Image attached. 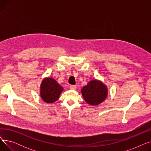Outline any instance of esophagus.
I'll list each match as a JSON object with an SVG mask.
<instances>
[{
    "label": "esophagus",
    "mask_w": 151,
    "mask_h": 151,
    "mask_svg": "<svg viewBox=\"0 0 151 151\" xmlns=\"http://www.w3.org/2000/svg\"><path fill=\"white\" fill-rule=\"evenodd\" d=\"M70 89H71V90H76V86H74V85H70Z\"/></svg>",
    "instance_id": "esophagus-1"
}]
</instances>
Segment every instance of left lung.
I'll list each match as a JSON object with an SVG mask.
<instances>
[{
	"label": "left lung",
	"instance_id": "8db88e82",
	"mask_svg": "<svg viewBox=\"0 0 151 151\" xmlns=\"http://www.w3.org/2000/svg\"><path fill=\"white\" fill-rule=\"evenodd\" d=\"M86 102L91 105H98L104 101L108 95L107 87L99 80H92L81 89Z\"/></svg>",
	"mask_w": 151,
	"mask_h": 151
}]
</instances>
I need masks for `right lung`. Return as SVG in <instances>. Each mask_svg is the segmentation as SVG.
Returning <instances> with one entry per match:
<instances>
[{
    "label": "right lung",
    "mask_w": 151,
    "mask_h": 151,
    "mask_svg": "<svg viewBox=\"0 0 151 151\" xmlns=\"http://www.w3.org/2000/svg\"><path fill=\"white\" fill-rule=\"evenodd\" d=\"M63 89L55 80L51 78L43 79L40 86V96L47 104L57 101Z\"/></svg>",
    "instance_id": "1"
}]
</instances>
